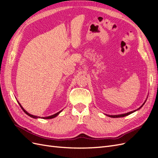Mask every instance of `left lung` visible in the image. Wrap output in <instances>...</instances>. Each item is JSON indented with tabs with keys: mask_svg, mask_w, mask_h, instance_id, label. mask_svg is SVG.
Masks as SVG:
<instances>
[{
	"mask_svg": "<svg viewBox=\"0 0 158 158\" xmlns=\"http://www.w3.org/2000/svg\"><path fill=\"white\" fill-rule=\"evenodd\" d=\"M146 101H145V102L143 103L142 106L138 108V109H137L136 110H135V111H131V112H128V113H125V114H117V115H110V114H106V115H107V116H109V117H112V118H118V117H125V116H127V115H128V114H131V113H134V112H135L136 111H137V110H138V109H140L143 106H144V103H146Z\"/></svg>",
	"mask_w": 158,
	"mask_h": 158,
	"instance_id": "obj_1",
	"label": "left lung"
}]
</instances>
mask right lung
<instances>
[{"label":"right lung","mask_w":158,"mask_h":158,"mask_svg":"<svg viewBox=\"0 0 158 158\" xmlns=\"http://www.w3.org/2000/svg\"><path fill=\"white\" fill-rule=\"evenodd\" d=\"M18 104L20 105V106L21 107V108L22 109V110L23 111H24V113H26V114H27L28 116H30V117H32V118H40V117H37V116H35V115H33V114H30L29 113H27L26 110L23 109L22 107V106L20 105V103L18 102ZM62 111H59V112H58V113H55V114H52V115H51V116H49V117H42V118H44V119H50V118H55V117H56L57 115H58V114L61 112Z\"/></svg>","instance_id":"add662e5"}]
</instances>
